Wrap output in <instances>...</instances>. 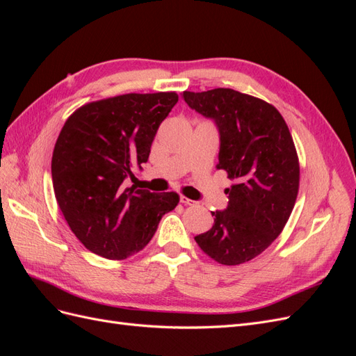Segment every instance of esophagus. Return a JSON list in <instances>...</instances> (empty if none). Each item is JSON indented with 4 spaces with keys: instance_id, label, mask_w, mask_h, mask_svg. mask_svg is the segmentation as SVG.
Listing matches in <instances>:
<instances>
[{
    "instance_id": "esophagus-1",
    "label": "esophagus",
    "mask_w": 356,
    "mask_h": 356,
    "mask_svg": "<svg viewBox=\"0 0 356 356\" xmlns=\"http://www.w3.org/2000/svg\"><path fill=\"white\" fill-rule=\"evenodd\" d=\"M179 202H181L182 204H188V207H195V204H196L195 200H191V199H188V197H186V196H181V197H179Z\"/></svg>"
}]
</instances>
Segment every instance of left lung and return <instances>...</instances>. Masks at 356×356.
<instances>
[{
	"label": "left lung",
	"instance_id": "1",
	"mask_svg": "<svg viewBox=\"0 0 356 356\" xmlns=\"http://www.w3.org/2000/svg\"><path fill=\"white\" fill-rule=\"evenodd\" d=\"M191 110L220 132L217 169L234 182L229 204L212 212V229L197 234L200 250L224 266L252 260L284 230L296 204L300 165L289 129L273 105L233 89L184 92Z\"/></svg>",
	"mask_w": 356,
	"mask_h": 356
}]
</instances>
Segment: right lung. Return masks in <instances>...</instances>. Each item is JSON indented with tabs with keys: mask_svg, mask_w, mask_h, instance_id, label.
<instances>
[{
	"mask_svg": "<svg viewBox=\"0 0 356 356\" xmlns=\"http://www.w3.org/2000/svg\"><path fill=\"white\" fill-rule=\"evenodd\" d=\"M177 102L175 92L127 93L86 104L63 124L51 157L53 190L70 229L93 254L124 260L143 251L178 204L175 191L127 187Z\"/></svg>",
	"mask_w": 356,
	"mask_h": 356,
	"instance_id": "1",
	"label": "right lung"
}]
</instances>
